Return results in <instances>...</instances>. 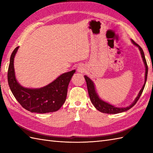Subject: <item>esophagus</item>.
<instances>
[{
	"mask_svg": "<svg viewBox=\"0 0 153 153\" xmlns=\"http://www.w3.org/2000/svg\"><path fill=\"white\" fill-rule=\"evenodd\" d=\"M77 71H78V72H84V71H85V67H84L83 66H78L77 67Z\"/></svg>",
	"mask_w": 153,
	"mask_h": 153,
	"instance_id": "34e87169",
	"label": "esophagus"
}]
</instances>
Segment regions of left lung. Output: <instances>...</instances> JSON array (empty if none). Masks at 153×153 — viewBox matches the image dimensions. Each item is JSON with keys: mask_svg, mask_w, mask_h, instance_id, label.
<instances>
[{"mask_svg": "<svg viewBox=\"0 0 153 153\" xmlns=\"http://www.w3.org/2000/svg\"><path fill=\"white\" fill-rule=\"evenodd\" d=\"M131 41L133 43V44L135 45V46H137L139 48V51H140L143 60V62L145 64V75L144 85H143V86L142 89L140 90V91H139L137 97H136V99L134 100V101L133 102V103L131 105H129V106H127V107H123V108H119V107H116L114 106L110 105V104H109L108 102L104 101V100L100 99L99 98V97L98 96V95H97L96 90H95V85H94V83L93 82V81L89 77H87V76H84V77H85V81H86V83H87V89H88V93H89V95L90 97L91 101L94 106H95V108L99 110V111L101 112L102 113L118 114V113L127 111V110L130 109L135 105L136 102H137V100H139V99L140 98V97L143 93V89H144L146 82H147V74H148V66H147V61H146V59H145L144 52H143V51L141 47L139 46L138 44L136 43L134 40L131 39Z\"/></svg>", "mask_w": 153, "mask_h": 153, "instance_id": "obj_1", "label": "left lung"}]
</instances>
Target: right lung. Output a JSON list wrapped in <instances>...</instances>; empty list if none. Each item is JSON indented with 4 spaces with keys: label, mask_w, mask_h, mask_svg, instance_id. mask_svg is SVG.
<instances>
[{
    "label": "right lung",
    "mask_w": 153,
    "mask_h": 153,
    "mask_svg": "<svg viewBox=\"0 0 153 153\" xmlns=\"http://www.w3.org/2000/svg\"><path fill=\"white\" fill-rule=\"evenodd\" d=\"M18 48L12 52L8 70V85L16 99L23 108L31 112L44 114L57 111L66 101L68 87L76 70L62 74L41 88H25L19 85L15 76L14 60Z\"/></svg>",
    "instance_id": "obj_1"
}]
</instances>
